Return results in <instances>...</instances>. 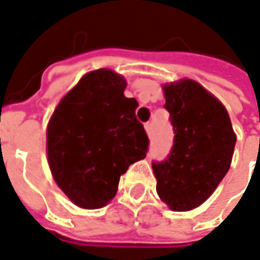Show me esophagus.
I'll use <instances>...</instances> for the list:
<instances>
[{
  "mask_svg": "<svg viewBox=\"0 0 260 260\" xmlns=\"http://www.w3.org/2000/svg\"><path fill=\"white\" fill-rule=\"evenodd\" d=\"M144 130H146L147 136L151 137V134H153V124H151V123H146V124H144Z\"/></svg>",
  "mask_w": 260,
  "mask_h": 260,
  "instance_id": "34e87169",
  "label": "esophagus"
}]
</instances>
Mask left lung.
<instances>
[{
    "label": "left lung",
    "instance_id": "8db88e82",
    "mask_svg": "<svg viewBox=\"0 0 260 260\" xmlns=\"http://www.w3.org/2000/svg\"><path fill=\"white\" fill-rule=\"evenodd\" d=\"M175 130L170 156L153 163L156 190L173 212L206 202L231 167L236 134L222 103L198 81L182 78L161 85Z\"/></svg>",
    "mask_w": 260,
    "mask_h": 260
}]
</instances>
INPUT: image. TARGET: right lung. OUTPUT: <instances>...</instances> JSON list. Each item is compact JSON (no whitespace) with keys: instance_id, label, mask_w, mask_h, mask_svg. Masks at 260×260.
Masks as SVG:
<instances>
[{"instance_id":"1","label":"right lung","mask_w":260,"mask_h":260,"mask_svg":"<svg viewBox=\"0 0 260 260\" xmlns=\"http://www.w3.org/2000/svg\"><path fill=\"white\" fill-rule=\"evenodd\" d=\"M127 81L94 70L66 94L47 126V160L62 193L81 209H100L116 196L120 176L146 157L149 139L136 118Z\"/></svg>"}]
</instances>
